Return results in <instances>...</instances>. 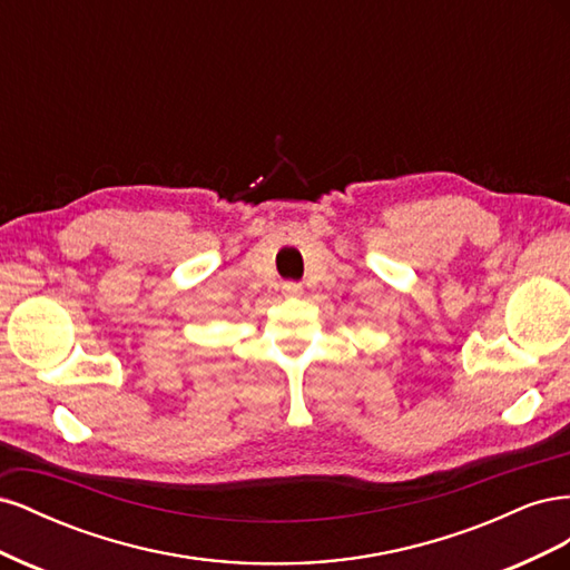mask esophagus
<instances>
[{
  "mask_svg": "<svg viewBox=\"0 0 570 570\" xmlns=\"http://www.w3.org/2000/svg\"><path fill=\"white\" fill-rule=\"evenodd\" d=\"M283 292L287 297H299L302 292H304V285L302 283H295V281H289V283H283Z\"/></svg>",
  "mask_w": 570,
  "mask_h": 570,
  "instance_id": "obj_1",
  "label": "esophagus"
}]
</instances>
